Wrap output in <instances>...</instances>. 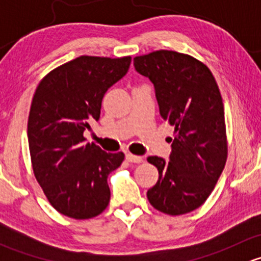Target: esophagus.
Segmentation results:
<instances>
[{
  "mask_svg": "<svg viewBox=\"0 0 261 261\" xmlns=\"http://www.w3.org/2000/svg\"><path fill=\"white\" fill-rule=\"evenodd\" d=\"M126 159L127 162L130 163H135V164H139V163L143 162V156H138V155H133V154H126Z\"/></svg>",
  "mask_w": 261,
  "mask_h": 261,
  "instance_id": "1",
  "label": "esophagus"
}]
</instances>
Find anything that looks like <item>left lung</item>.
<instances>
[{"label": "left lung", "instance_id": "8db88e82", "mask_svg": "<svg viewBox=\"0 0 261 261\" xmlns=\"http://www.w3.org/2000/svg\"><path fill=\"white\" fill-rule=\"evenodd\" d=\"M134 67L154 84L160 116L175 127L168 160L147 158L159 170L147 199L158 211L184 215L204 203L225 167L227 143L220 89L203 63L177 51L136 57Z\"/></svg>", "mask_w": 261, "mask_h": 261}]
</instances>
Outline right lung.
<instances>
[{
  "mask_svg": "<svg viewBox=\"0 0 261 261\" xmlns=\"http://www.w3.org/2000/svg\"><path fill=\"white\" fill-rule=\"evenodd\" d=\"M131 57H83L50 72L36 88L28 140L36 180L50 204L68 217L87 220L109 206L107 178L123 152H106L83 133L99 120L109 88L125 77Z\"/></svg>",
  "mask_w": 261,
  "mask_h": 261,
  "instance_id": "obj_1",
  "label": "right lung"
}]
</instances>
